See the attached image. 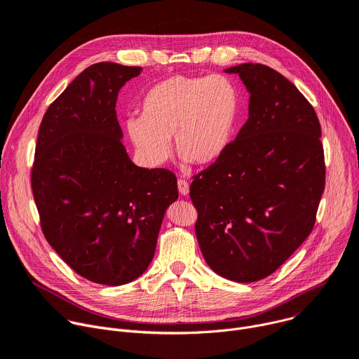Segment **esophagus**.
<instances>
[{
    "label": "esophagus",
    "mask_w": 359,
    "mask_h": 359,
    "mask_svg": "<svg viewBox=\"0 0 359 359\" xmlns=\"http://www.w3.org/2000/svg\"><path fill=\"white\" fill-rule=\"evenodd\" d=\"M178 191L181 195L187 196L189 194V184L185 180H178Z\"/></svg>",
    "instance_id": "34e87169"
}]
</instances>
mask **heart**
Returning a JSON list of instances; mask_svg holds the SVG:
<instances>
[{"label":"heart","instance_id":"heart-1","mask_svg":"<svg viewBox=\"0 0 359 359\" xmlns=\"http://www.w3.org/2000/svg\"><path fill=\"white\" fill-rule=\"evenodd\" d=\"M240 111V91L226 76L172 75L148 90L141 116L127 118L126 128L149 168L167 161L171 138L184 163L210 165L229 148Z\"/></svg>","mask_w":359,"mask_h":359}]
</instances>
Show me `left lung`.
Wrapping results in <instances>:
<instances>
[{"label": "left lung", "mask_w": 359, "mask_h": 359, "mask_svg": "<svg viewBox=\"0 0 359 359\" xmlns=\"http://www.w3.org/2000/svg\"><path fill=\"white\" fill-rule=\"evenodd\" d=\"M250 94L248 119L226 152L194 177L195 233L210 268L255 283L311 233L325 187L321 126L298 88L262 64L224 69Z\"/></svg>", "instance_id": "left-lung-1"}]
</instances>
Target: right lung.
I'll list each match as a JSON object with an SVG mask.
<instances>
[{
    "mask_svg": "<svg viewBox=\"0 0 359 359\" xmlns=\"http://www.w3.org/2000/svg\"><path fill=\"white\" fill-rule=\"evenodd\" d=\"M140 67L98 62L48 107L31 174L41 228L55 252L88 281L118 287L149 266L175 175L137 167L123 145L118 93Z\"/></svg>",
    "mask_w": 359,
    "mask_h": 359,
    "instance_id": "1",
    "label": "right lung"
}]
</instances>
